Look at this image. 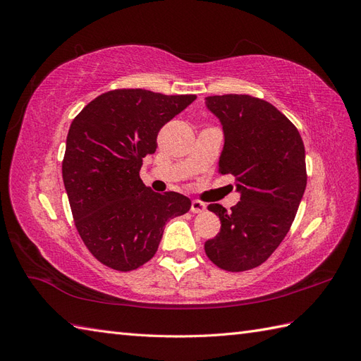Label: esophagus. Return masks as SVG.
Masks as SVG:
<instances>
[{"label":"esophagus","instance_id":"esophagus-1","mask_svg":"<svg viewBox=\"0 0 361 361\" xmlns=\"http://www.w3.org/2000/svg\"><path fill=\"white\" fill-rule=\"evenodd\" d=\"M204 209H206V204L203 202H200V200H192L191 202V212L192 214H200Z\"/></svg>","mask_w":361,"mask_h":361}]
</instances>
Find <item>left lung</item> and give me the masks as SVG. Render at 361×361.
Masks as SVG:
<instances>
[{"mask_svg": "<svg viewBox=\"0 0 361 361\" xmlns=\"http://www.w3.org/2000/svg\"><path fill=\"white\" fill-rule=\"evenodd\" d=\"M206 106L224 133L218 173L232 174L241 202L231 211L207 206L221 228L204 251L218 268L247 271L264 264L289 232L307 185L305 150L298 129L264 99L207 96Z\"/></svg>", "mask_w": 361, "mask_h": 361, "instance_id": "1", "label": "left lung"}]
</instances>
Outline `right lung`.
<instances>
[{
	"label": "right lung",
	"mask_w": 361,
	"mask_h": 361,
	"mask_svg": "<svg viewBox=\"0 0 361 361\" xmlns=\"http://www.w3.org/2000/svg\"><path fill=\"white\" fill-rule=\"evenodd\" d=\"M195 97L118 89L97 96L73 118L61 166L64 188L76 231L108 268L126 272L145 265L166 223L190 211L185 195L146 187L140 169L155 154L159 129Z\"/></svg>",
	"instance_id": "right-lung-1"
}]
</instances>
